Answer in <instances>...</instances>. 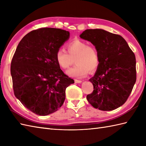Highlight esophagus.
Segmentation results:
<instances>
[{
    "instance_id": "obj_1",
    "label": "esophagus",
    "mask_w": 146,
    "mask_h": 146,
    "mask_svg": "<svg viewBox=\"0 0 146 146\" xmlns=\"http://www.w3.org/2000/svg\"><path fill=\"white\" fill-rule=\"evenodd\" d=\"M75 82L76 83H82V82L81 81V80H78L75 79Z\"/></svg>"
}]
</instances>
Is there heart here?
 Listing matches in <instances>:
<instances>
[{"label":"heart","instance_id":"b5f03b06","mask_svg":"<svg viewBox=\"0 0 146 146\" xmlns=\"http://www.w3.org/2000/svg\"><path fill=\"white\" fill-rule=\"evenodd\" d=\"M68 54L63 49H59L56 53V61L62 69H67L73 63L75 66L67 71L68 75L82 78L88 73L97 70L100 63L99 54L94 46H88L86 42L78 39H74L66 46Z\"/></svg>","mask_w":146,"mask_h":146}]
</instances>
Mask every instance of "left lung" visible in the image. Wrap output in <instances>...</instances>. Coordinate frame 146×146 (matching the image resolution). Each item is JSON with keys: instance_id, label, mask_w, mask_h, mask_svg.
<instances>
[{"instance_id": "1", "label": "left lung", "mask_w": 146, "mask_h": 146, "mask_svg": "<svg viewBox=\"0 0 146 146\" xmlns=\"http://www.w3.org/2000/svg\"><path fill=\"white\" fill-rule=\"evenodd\" d=\"M80 37L95 46L100 58L97 71L89 80L94 91L86 96L88 102L103 111L122 106L136 82L134 53L122 36L104 29H86Z\"/></svg>"}]
</instances>
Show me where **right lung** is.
Here are the masks:
<instances>
[{
    "label": "right lung",
    "instance_id": "obj_1",
    "mask_svg": "<svg viewBox=\"0 0 146 146\" xmlns=\"http://www.w3.org/2000/svg\"><path fill=\"white\" fill-rule=\"evenodd\" d=\"M69 38L70 33L61 29L32 31L21 39L12 58L11 73L15 97L38 115L57 111L64 102L66 88L75 83L55 58Z\"/></svg>",
    "mask_w": 146,
    "mask_h": 146
}]
</instances>
